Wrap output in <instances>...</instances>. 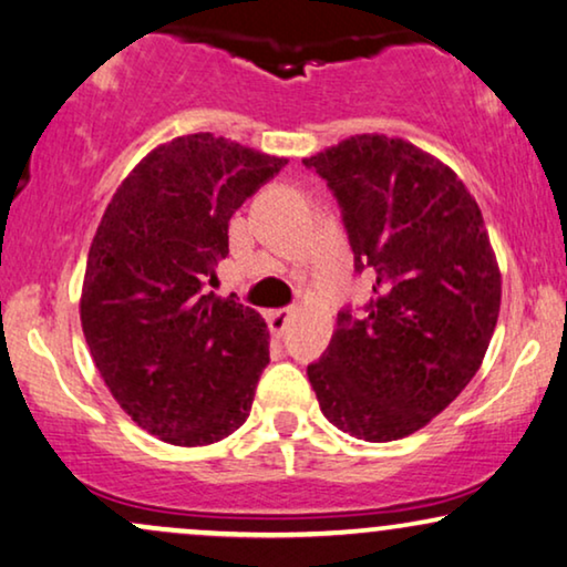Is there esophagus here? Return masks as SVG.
<instances>
[{
  "label": "esophagus",
  "instance_id": "1",
  "mask_svg": "<svg viewBox=\"0 0 567 567\" xmlns=\"http://www.w3.org/2000/svg\"><path fill=\"white\" fill-rule=\"evenodd\" d=\"M292 313H296V308H275V311H269L267 313L269 329L275 331V334H282V331L288 329Z\"/></svg>",
  "mask_w": 567,
  "mask_h": 567
}]
</instances>
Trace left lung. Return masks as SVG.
<instances>
[{"label": "left lung", "mask_w": 567, "mask_h": 567, "mask_svg": "<svg viewBox=\"0 0 567 567\" xmlns=\"http://www.w3.org/2000/svg\"><path fill=\"white\" fill-rule=\"evenodd\" d=\"M342 209L354 271L373 275L365 313L339 311L308 381L331 425L371 443L425 427L480 371L501 269L474 196L412 142L354 134L306 157Z\"/></svg>", "instance_id": "obj_1"}]
</instances>
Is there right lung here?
<instances>
[{
	"instance_id": "1",
	"label": "right lung",
	"mask_w": 567,
	"mask_h": 567,
	"mask_svg": "<svg viewBox=\"0 0 567 567\" xmlns=\"http://www.w3.org/2000/svg\"><path fill=\"white\" fill-rule=\"evenodd\" d=\"M285 165L209 132L165 142L121 181L90 244V354L121 410L173 446L223 441L251 412L267 323L209 288L233 213Z\"/></svg>"
}]
</instances>
